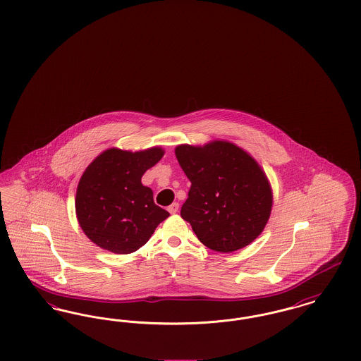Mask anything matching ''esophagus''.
Masks as SVG:
<instances>
[{
	"label": "esophagus",
	"instance_id": "34e87169",
	"mask_svg": "<svg viewBox=\"0 0 361 361\" xmlns=\"http://www.w3.org/2000/svg\"><path fill=\"white\" fill-rule=\"evenodd\" d=\"M168 211L171 212V214H176L177 211H178V203H173L171 206L168 207Z\"/></svg>",
	"mask_w": 361,
	"mask_h": 361
}]
</instances>
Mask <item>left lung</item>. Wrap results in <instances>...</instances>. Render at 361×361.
I'll use <instances>...</instances> for the list:
<instances>
[{"mask_svg": "<svg viewBox=\"0 0 361 361\" xmlns=\"http://www.w3.org/2000/svg\"><path fill=\"white\" fill-rule=\"evenodd\" d=\"M174 154L192 184L181 218L199 240L231 253L256 240L274 206L271 183L257 161L224 139L178 145Z\"/></svg>", "mask_w": 361, "mask_h": 361, "instance_id": "left-lung-1", "label": "left lung"}]
</instances>
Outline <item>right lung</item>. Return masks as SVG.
<instances>
[{"mask_svg":"<svg viewBox=\"0 0 361 361\" xmlns=\"http://www.w3.org/2000/svg\"><path fill=\"white\" fill-rule=\"evenodd\" d=\"M164 154L159 146L139 152L111 147L87 165L77 185L75 215L94 245L111 253L130 255L169 216L155 204L153 190L140 181Z\"/></svg>","mask_w":361,"mask_h":361,"instance_id":"right-lung-1","label":"right lung"}]
</instances>
